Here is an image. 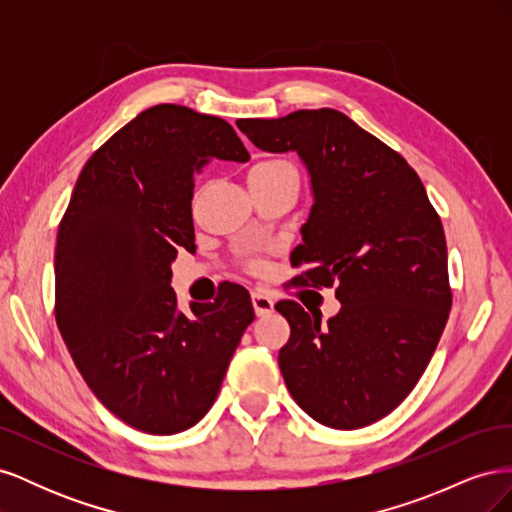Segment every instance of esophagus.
Masks as SVG:
<instances>
[{
	"label": "esophagus",
	"mask_w": 512,
	"mask_h": 512,
	"mask_svg": "<svg viewBox=\"0 0 512 512\" xmlns=\"http://www.w3.org/2000/svg\"><path fill=\"white\" fill-rule=\"evenodd\" d=\"M252 305H254L256 316H269V314L273 312L275 301H273V297H269L267 292L254 290V292H252Z\"/></svg>",
	"instance_id": "34e87169"
}]
</instances>
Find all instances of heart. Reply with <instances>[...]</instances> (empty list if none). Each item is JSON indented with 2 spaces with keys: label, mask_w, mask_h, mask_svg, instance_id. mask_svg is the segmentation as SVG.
Segmentation results:
<instances>
[{
  "label": "heart",
  "mask_w": 512,
  "mask_h": 512,
  "mask_svg": "<svg viewBox=\"0 0 512 512\" xmlns=\"http://www.w3.org/2000/svg\"><path fill=\"white\" fill-rule=\"evenodd\" d=\"M282 170H292V166H290L288 162H284V160H265V162H258V164L250 170V177L282 173Z\"/></svg>",
  "instance_id": "1"
}]
</instances>
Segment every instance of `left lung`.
Returning a JSON list of instances; mask_svg holds the SVG:
<instances>
[{
  "label": "left lung",
  "mask_w": 512,
  "mask_h": 512,
  "mask_svg": "<svg viewBox=\"0 0 512 512\" xmlns=\"http://www.w3.org/2000/svg\"><path fill=\"white\" fill-rule=\"evenodd\" d=\"M271 153L297 151L314 205L290 256L294 284L335 288L337 316L320 327L297 301L275 305L290 339L280 350L292 399L333 429H359L393 412L421 380L446 327L444 228L414 168L333 108L280 119H239Z\"/></svg>",
  "instance_id": "8db88e82"
}]
</instances>
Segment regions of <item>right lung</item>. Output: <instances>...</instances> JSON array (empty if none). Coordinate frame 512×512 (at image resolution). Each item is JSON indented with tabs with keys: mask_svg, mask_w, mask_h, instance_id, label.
<instances>
[{
	"mask_svg": "<svg viewBox=\"0 0 512 512\" xmlns=\"http://www.w3.org/2000/svg\"><path fill=\"white\" fill-rule=\"evenodd\" d=\"M211 160H250L230 123L151 106L87 160L57 232L55 318L72 361L106 410L156 436L209 412L254 320L237 284L190 316L170 288L179 247L196 250L194 177Z\"/></svg>",
	"mask_w": 512,
	"mask_h": 512,
	"instance_id": "right-lung-1",
	"label": "right lung"
}]
</instances>
